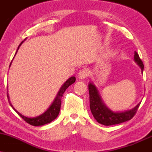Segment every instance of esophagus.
I'll return each instance as SVG.
<instances>
[{
    "label": "esophagus",
    "mask_w": 152,
    "mask_h": 152,
    "mask_svg": "<svg viewBox=\"0 0 152 152\" xmlns=\"http://www.w3.org/2000/svg\"><path fill=\"white\" fill-rule=\"evenodd\" d=\"M88 74H89V71H88V69H82V70H81L78 72V77L79 79L83 80L88 76Z\"/></svg>",
    "instance_id": "obj_1"
}]
</instances>
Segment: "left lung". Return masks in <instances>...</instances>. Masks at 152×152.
Here are the masks:
<instances>
[{
	"mask_svg": "<svg viewBox=\"0 0 152 152\" xmlns=\"http://www.w3.org/2000/svg\"><path fill=\"white\" fill-rule=\"evenodd\" d=\"M134 60L135 63H137V65L141 68L142 72L143 73L144 64L139 58V54L136 51H134ZM88 91H89L91 111L94 118L99 124L105 125V126L118 124L123 123V122L132 119L141 104V102H139L137 106H134L132 109L114 112L105 105V104L102 101L100 94H99L98 89L93 82H89L88 83Z\"/></svg>",
	"mask_w": 152,
	"mask_h": 152,
	"instance_id": "left-lung-1",
	"label": "left lung"
}]
</instances>
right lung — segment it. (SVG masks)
<instances>
[{
	"label": "right lung",
	"mask_w": 152,
	"mask_h": 152,
	"mask_svg": "<svg viewBox=\"0 0 152 152\" xmlns=\"http://www.w3.org/2000/svg\"><path fill=\"white\" fill-rule=\"evenodd\" d=\"M25 40H24V41H25ZM24 41H23L22 42L20 43V45L18 46V49H17L16 52H15V56L16 55L18 48H20V46H21V44L23 43ZM11 64H12V61L10 63L9 68L10 67ZM75 81H76V78H75L74 76H71V77L69 78V79H68L67 81H66L65 83L62 85L60 89L58 91V94H57L56 96V98L54 99L53 102H52V104H50V106L48 108V109H47L45 112H43L42 114L39 115V116H36V117H31V118L27 117V116H23V115H22L21 114H20V113H19L18 111H17L14 107H13L11 103H10V99H9V96H8V102H9L10 105L12 108H13V109L14 110L15 112H16L17 114H18L19 116H20V117L24 120V121L27 122L28 124H29L32 125V126H43V125L46 124H48L50 123V122H51L52 121H53V120L58 116L59 111H60V109H61V98L63 95H64V92H65L66 88H67L69 86H71L72 83H74Z\"/></svg>",
	"instance_id": "right-lung-1"
}]
</instances>
